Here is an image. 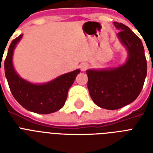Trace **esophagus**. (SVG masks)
Returning a JSON list of instances; mask_svg holds the SVG:
<instances>
[{
    "label": "esophagus",
    "instance_id": "obj_1",
    "mask_svg": "<svg viewBox=\"0 0 153 153\" xmlns=\"http://www.w3.org/2000/svg\"><path fill=\"white\" fill-rule=\"evenodd\" d=\"M88 67L89 64L87 62H83V63H81V65H80V68H81V71H85Z\"/></svg>",
    "mask_w": 153,
    "mask_h": 153
}]
</instances>
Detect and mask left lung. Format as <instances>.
I'll return each mask as SVG.
<instances>
[{
    "label": "left lung",
    "instance_id": "1",
    "mask_svg": "<svg viewBox=\"0 0 153 153\" xmlns=\"http://www.w3.org/2000/svg\"><path fill=\"white\" fill-rule=\"evenodd\" d=\"M117 38L127 50L126 62L117 67L89 69V93L98 106L114 110L133 102L140 94L147 75V62L140 39L121 23L114 22Z\"/></svg>",
    "mask_w": 153,
    "mask_h": 153
}]
</instances>
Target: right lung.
<instances>
[{
    "mask_svg": "<svg viewBox=\"0 0 153 153\" xmlns=\"http://www.w3.org/2000/svg\"><path fill=\"white\" fill-rule=\"evenodd\" d=\"M22 36L23 34L20 35L12 41L4 60V73L11 92L16 100L28 111L40 114L56 112L64 105L68 91L80 70L61 74L45 83H32L22 79L13 63V52Z\"/></svg>",
    "mask_w": 153,
    "mask_h": 153,
    "instance_id": "1",
    "label": "right lung"
}]
</instances>
